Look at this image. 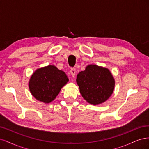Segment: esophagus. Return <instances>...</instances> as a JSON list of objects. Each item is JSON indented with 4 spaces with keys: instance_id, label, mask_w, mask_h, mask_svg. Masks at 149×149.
<instances>
[{
    "instance_id": "esophagus-1",
    "label": "esophagus",
    "mask_w": 149,
    "mask_h": 149,
    "mask_svg": "<svg viewBox=\"0 0 149 149\" xmlns=\"http://www.w3.org/2000/svg\"><path fill=\"white\" fill-rule=\"evenodd\" d=\"M70 73H71V76H73V77H74V76H75V74H76V69L74 68H71Z\"/></svg>"
}]
</instances>
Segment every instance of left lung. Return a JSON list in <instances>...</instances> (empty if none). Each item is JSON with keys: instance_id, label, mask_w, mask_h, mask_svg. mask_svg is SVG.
I'll use <instances>...</instances> for the list:
<instances>
[{"instance_id": "1", "label": "left lung", "mask_w": 149, "mask_h": 149, "mask_svg": "<svg viewBox=\"0 0 149 149\" xmlns=\"http://www.w3.org/2000/svg\"><path fill=\"white\" fill-rule=\"evenodd\" d=\"M76 82L83 98L94 105L106 101L113 93L115 84L109 70L94 65L79 72Z\"/></svg>"}]
</instances>
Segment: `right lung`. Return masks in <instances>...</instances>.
<instances>
[{"mask_svg": "<svg viewBox=\"0 0 149 149\" xmlns=\"http://www.w3.org/2000/svg\"><path fill=\"white\" fill-rule=\"evenodd\" d=\"M68 81V78L63 71L49 65L35 71L30 79L29 88L37 100L49 103L55 100Z\"/></svg>", "mask_w": 149, "mask_h": 149, "instance_id": "add662e5", "label": "right lung"}]
</instances>
